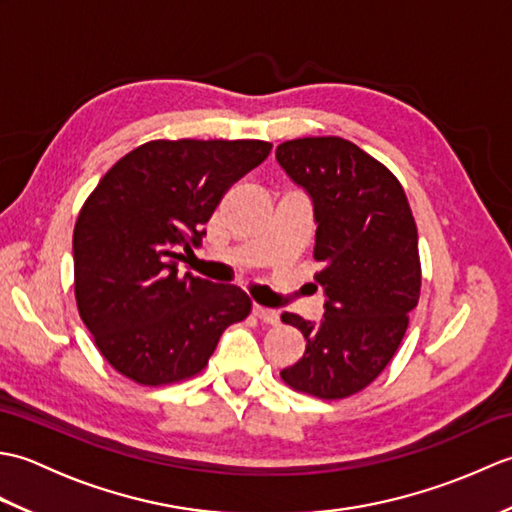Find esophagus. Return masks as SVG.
I'll use <instances>...</instances> for the list:
<instances>
[{"label": "esophagus", "instance_id": "esophagus-1", "mask_svg": "<svg viewBox=\"0 0 512 512\" xmlns=\"http://www.w3.org/2000/svg\"><path fill=\"white\" fill-rule=\"evenodd\" d=\"M253 314L268 325H277L279 323V312L277 310H270V308H262V306H253Z\"/></svg>", "mask_w": 512, "mask_h": 512}]
</instances>
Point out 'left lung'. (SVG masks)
I'll return each instance as SVG.
<instances>
[{
  "instance_id": "left-lung-1",
  "label": "left lung",
  "mask_w": 512,
  "mask_h": 512,
  "mask_svg": "<svg viewBox=\"0 0 512 512\" xmlns=\"http://www.w3.org/2000/svg\"><path fill=\"white\" fill-rule=\"evenodd\" d=\"M314 206L319 323L284 312L306 352L281 369L286 383L323 400L365 389L394 358L420 297L418 228L394 173L339 136L286 140L275 151Z\"/></svg>"
}]
</instances>
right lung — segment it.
I'll return each mask as SVG.
<instances>
[{
	"label": "right lung",
	"instance_id": "obj_1",
	"mask_svg": "<svg viewBox=\"0 0 512 512\" xmlns=\"http://www.w3.org/2000/svg\"><path fill=\"white\" fill-rule=\"evenodd\" d=\"M264 140H151L85 200L74 226V297L105 361L138 385L200 374L250 299L178 264L202 244L222 195L268 158Z\"/></svg>",
	"mask_w": 512,
	"mask_h": 512
}]
</instances>
